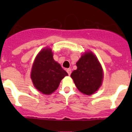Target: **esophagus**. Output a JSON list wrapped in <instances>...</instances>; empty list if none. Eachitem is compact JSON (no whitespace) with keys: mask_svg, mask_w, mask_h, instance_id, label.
<instances>
[{"mask_svg":"<svg viewBox=\"0 0 132 132\" xmlns=\"http://www.w3.org/2000/svg\"><path fill=\"white\" fill-rule=\"evenodd\" d=\"M66 71H67L68 74L69 75H71V69H70V68L67 69V70H66Z\"/></svg>","mask_w":132,"mask_h":132,"instance_id":"obj_1","label":"esophagus"}]
</instances>
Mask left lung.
I'll return each mask as SVG.
<instances>
[{"label": "left lung", "mask_w": 132, "mask_h": 132, "mask_svg": "<svg viewBox=\"0 0 132 132\" xmlns=\"http://www.w3.org/2000/svg\"><path fill=\"white\" fill-rule=\"evenodd\" d=\"M77 69L71 74L76 87L87 95L95 93L102 85L103 70L98 59L89 52L82 55L76 63Z\"/></svg>", "instance_id": "1"}]
</instances>
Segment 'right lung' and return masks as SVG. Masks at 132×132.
I'll return each instance as SVG.
<instances>
[{"label":"right lung","instance_id":"right-lung-1","mask_svg":"<svg viewBox=\"0 0 132 132\" xmlns=\"http://www.w3.org/2000/svg\"><path fill=\"white\" fill-rule=\"evenodd\" d=\"M67 75V72L54 61L52 50L48 48L43 49L37 55L30 74L34 87L45 94L55 91L61 80Z\"/></svg>","mask_w":132,"mask_h":132}]
</instances>
